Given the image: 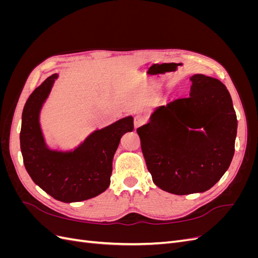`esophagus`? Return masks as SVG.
I'll return each instance as SVG.
<instances>
[{"label":"esophagus","mask_w":258,"mask_h":258,"mask_svg":"<svg viewBox=\"0 0 258 258\" xmlns=\"http://www.w3.org/2000/svg\"><path fill=\"white\" fill-rule=\"evenodd\" d=\"M146 122L145 116L142 114H138L135 116V128H139L140 126H142Z\"/></svg>","instance_id":"esophagus-1"}]
</instances>
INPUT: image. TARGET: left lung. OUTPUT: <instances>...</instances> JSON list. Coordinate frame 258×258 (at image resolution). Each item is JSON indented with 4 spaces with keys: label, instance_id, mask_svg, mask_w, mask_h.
I'll return each instance as SVG.
<instances>
[{
    "label": "left lung",
    "instance_id": "obj_1",
    "mask_svg": "<svg viewBox=\"0 0 258 258\" xmlns=\"http://www.w3.org/2000/svg\"><path fill=\"white\" fill-rule=\"evenodd\" d=\"M190 80L188 97L158 107L151 121L137 129L154 183L174 195L210 189L235 154L238 120L228 90L202 74Z\"/></svg>",
    "mask_w": 258,
    "mask_h": 258
}]
</instances>
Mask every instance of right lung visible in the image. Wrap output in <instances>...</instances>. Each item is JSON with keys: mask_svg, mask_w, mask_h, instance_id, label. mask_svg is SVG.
Returning a JSON list of instances; mask_svg holds the SVG:
<instances>
[{"mask_svg": "<svg viewBox=\"0 0 258 258\" xmlns=\"http://www.w3.org/2000/svg\"><path fill=\"white\" fill-rule=\"evenodd\" d=\"M56 79L57 74L46 79L23 107L20 131L23 163L33 182L52 198L62 202L87 200L110 185L114 154L121 136L134 130V119L129 116L95 131L73 152L50 151L45 145L38 115Z\"/></svg>", "mask_w": 258, "mask_h": 258, "instance_id": "add662e5", "label": "right lung"}]
</instances>
